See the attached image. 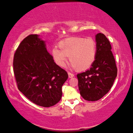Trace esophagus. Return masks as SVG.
I'll use <instances>...</instances> for the list:
<instances>
[{"label":"esophagus","mask_w":133,"mask_h":133,"mask_svg":"<svg viewBox=\"0 0 133 133\" xmlns=\"http://www.w3.org/2000/svg\"><path fill=\"white\" fill-rule=\"evenodd\" d=\"M68 74L69 78H72V77H73L74 76V74H72V73H71V72H68Z\"/></svg>","instance_id":"34e87169"}]
</instances>
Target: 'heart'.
Wrapping results in <instances>:
<instances>
[{"instance_id":"1","label":"heart","mask_w":133,"mask_h":133,"mask_svg":"<svg viewBox=\"0 0 133 133\" xmlns=\"http://www.w3.org/2000/svg\"><path fill=\"white\" fill-rule=\"evenodd\" d=\"M56 47L51 51V56L56 64L65 67L68 61L71 65L79 71L89 69L95 62L97 56V43L91 38L71 37L61 41Z\"/></svg>"}]
</instances>
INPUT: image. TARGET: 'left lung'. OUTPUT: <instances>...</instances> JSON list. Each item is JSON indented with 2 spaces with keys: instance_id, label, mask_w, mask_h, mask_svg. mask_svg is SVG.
<instances>
[{
  "instance_id": "8db88e82",
  "label": "left lung",
  "mask_w": 133,
  "mask_h": 133,
  "mask_svg": "<svg viewBox=\"0 0 133 133\" xmlns=\"http://www.w3.org/2000/svg\"><path fill=\"white\" fill-rule=\"evenodd\" d=\"M95 40L97 52L95 62L89 70L77 75L81 96L90 101L99 100L108 93L118 72L109 39L99 33Z\"/></svg>"
}]
</instances>
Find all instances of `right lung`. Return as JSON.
<instances>
[{
  "label": "right lung",
  "mask_w": 133,
  "mask_h": 133,
  "mask_svg": "<svg viewBox=\"0 0 133 133\" xmlns=\"http://www.w3.org/2000/svg\"><path fill=\"white\" fill-rule=\"evenodd\" d=\"M13 67L18 89L32 103L49 107L60 101L68 75L54 62L39 35H29L21 42Z\"/></svg>",
  "instance_id": "right-lung-1"
}]
</instances>
